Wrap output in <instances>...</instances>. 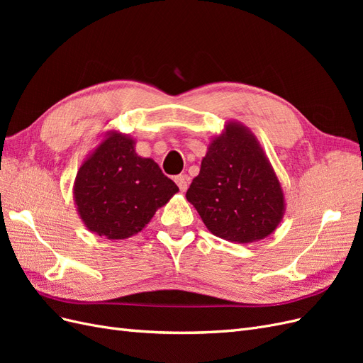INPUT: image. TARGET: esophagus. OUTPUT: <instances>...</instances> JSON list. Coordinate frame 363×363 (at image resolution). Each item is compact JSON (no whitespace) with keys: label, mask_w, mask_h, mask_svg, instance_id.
I'll use <instances>...</instances> for the list:
<instances>
[{"label":"esophagus","mask_w":363,"mask_h":363,"mask_svg":"<svg viewBox=\"0 0 363 363\" xmlns=\"http://www.w3.org/2000/svg\"><path fill=\"white\" fill-rule=\"evenodd\" d=\"M175 183H177L182 192H186V189H188V184H189V179L186 177V175H177V177H175Z\"/></svg>","instance_id":"esophagus-1"}]
</instances>
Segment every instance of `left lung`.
<instances>
[{
	"label": "left lung",
	"instance_id": "8db88e82",
	"mask_svg": "<svg viewBox=\"0 0 363 363\" xmlns=\"http://www.w3.org/2000/svg\"><path fill=\"white\" fill-rule=\"evenodd\" d=\"M186 200L208 232L235 244L268 238L286 211L281 183L267 152L255 133L235 119L208 140Z\"/></svg>",
	"mask_w": 363,
	"mask_h": 363
}]
</instances>
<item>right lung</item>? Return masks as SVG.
Instances as JSON below:
<instances>
[{
	"label": "right lung",
	"instance_id": "obj_1",
	"mask_svg": "<svg viewBox=\"0 0 363 363\" xmlns=\"http://www.w3.org/2000/svg\"><path fill=\"white\" fill-rule=\"evenodd\" d=\"M135 147V138L107 130L77 171L74 203L91 233L111 240L133 236L179 192L159 164Z\"/></svg>",
	"mask_w": 363,
	"mask_h": 363
}]
</instances>
